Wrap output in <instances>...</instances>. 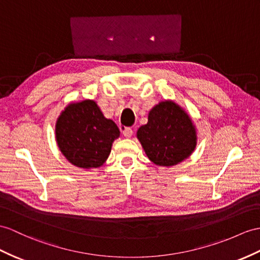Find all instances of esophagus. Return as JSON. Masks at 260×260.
Masks as SVG:
<instances>
[{
	"label": "esophagus",
	"instance_id": "esophagus-1",
	"mask_svg": "<svg viewBox=\"0 0 260 260\" xmlns=\"http://www.w3.org/2000/svg\"><path fill=\"white\" fill-rule=\"evenodd\" d=\"M121 131H122V135L125 138H131V136L134 135V130H132V128H130V126H122Z\"/></svg>",
	"mask_w": 260,
	"mask_h": 260
}]
</instances>
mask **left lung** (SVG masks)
Returning a JSON list of instances; mask_svg holds the SVG:
<instances>
[{
  "label": "left lung",
  "mask_w": 260,
  "mask_h": 260,
  "mask_svg": "<svg viewBox=\"0 0 260 260\" xmlns=\"http://www.w3.org/2000/svg\"><path fill=\"white\" fill-rule=\"evenodd\" d=\"M137 136L145 154L156 166H175L191 155L196 147L192 120L172 101L156 105Z\"/></svg>",
  "instance_id": "1"
}]
</instances>
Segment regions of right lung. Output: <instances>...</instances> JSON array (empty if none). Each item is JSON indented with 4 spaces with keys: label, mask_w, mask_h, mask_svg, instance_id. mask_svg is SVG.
<instances>
[{
    "label": "right lung",
    "mask_w": 260,
    "mask_h": 260,
    "mask_svg": "<svg viewBox=\"0 0 260 260\" xmlns=\"http://www.w3.org/2000/svg\"><path fill=\"white\" fill-rule=\"evenodd\" d=\"M119 135L117 124L106 119L92 100L71 104L56 123V140L61 153L82 169L103 166Z\"/></svg>",
    "instance_id": "add662e5"
}]
</instances>
